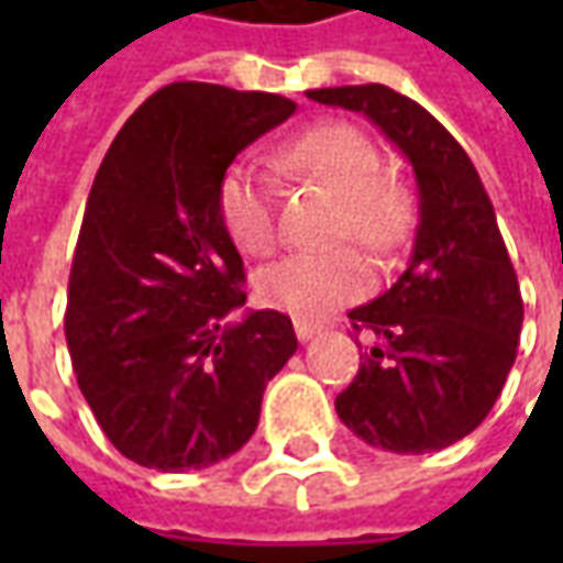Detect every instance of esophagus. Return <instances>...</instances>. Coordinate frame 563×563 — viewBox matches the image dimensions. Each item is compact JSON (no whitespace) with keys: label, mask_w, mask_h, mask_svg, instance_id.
<instances>
[{"label":"esophagus","mask_w":563,"mask_h":563,"mask_svg":"<svg viewBox=\"0 0 563 563\" xmlns=\"http://www.w3.org/2000/svg\"><path fill=\"white\" fill-rule=\"evenodd\" d=\"M295 334H298V341H301V343L313 341V338L319 334V325L307 322V319H295Z\"/></svg>","instance_id":"esophagus-1"}]
</instances>
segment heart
<instances>
[{
  "mask_svg": "<svg viewBox=\"0 0 563 563\" xmlns=\"http://www.w3.org/2000/svg\"><path fill=\"white\" fill-rule=\"evenodd\" d=\"M283 172L319 184L338 198L331 238H355L374 253H391L413 225L407 189L383 177V156L365 132L350 123H319L298 132L277 153ZM220 217L234 246L246 256H268L277 246V186L253 165H232L220 184ZM371 286V268L355 246L295 253L258 271L256 295L274 310L322 319Z\"/></svg>",
  "mask_w": 563,
  "mask_h": 563,
  "instance_id": "1",
  "label": "heart"
}]
</instances>
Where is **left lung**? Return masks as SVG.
<instances>
[{
  "label": "left lung",
  "mask_w": 563,
  "mask_h": 563,
  "mask_svg": "<svg viewBox=\"0 0 563 563\" xmlns=\"http://www.w3.org/2000/svg\"><path fill=\"white\" fill-rule=\"evenodd\" d=\"M313 102L365 114L413 165L419 225L398 280L350 310L374 343L334 401L365 443L398 455L467 437L495 407L521 334L519 280L471 156L422 104L383 84L325 87Z\"/></svg>",
  "instance_id": "left-lung-1"
}]
</instances>
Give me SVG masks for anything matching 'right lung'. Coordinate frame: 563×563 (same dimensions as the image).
Segmentation results:
<instances>
[{"label": "right lung", "instance_id": "1", "mask_svg": "<svg viewBox=\"0 0 563 563\" xmlns=\"http://www.w3.org/2000/svg\"><path fill=\"white\" fill-rule=\"evenodd\" d=\"M298 104L180 80L117 132L68 277L66 341L104 437L159 473L210 467L253 437L292 319L244 310V258L220 217L234 156Z\"/></svg>", "mask_w": 563, "mask_h": 563}]
</instances>
